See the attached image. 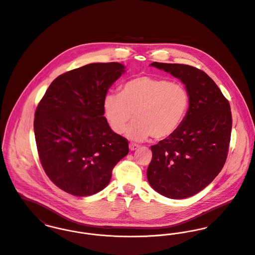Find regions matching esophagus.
<instances>
[{
  "label": "esophagus",
  "instance_id": "obj_1",
  "mask_svg": "<svg viewBox=\"0 0 255 255\" xmlns=\"http://www.w3.org/2000/svg\"><path fill=\"white\" fill-rule=\"evenodd\" d=\"M139 147H140V145L137 144V143H134V142H130V144H129L130 150H136V149L139 148Z\"/></svg>",
  "mask_w": 255,
  "mask_h": 255
}]
</instances>
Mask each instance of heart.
Returning a JSON list of instances; mask_svg holds the SVG:
<instances>
[{
  "label": "heart",
  "instance_id": "heart-1",
  "mask_svg": "<svg viewBox=\"0 0 255 255\" xmlns=\"http://www.w3.org/2000/svg\"><path fill=\"white\" fill-rule=\"evenodd\" d=\"M191 105L188 88L180 82L152 75H140L126 81L120 93H108L104 112L115 133L143 141L152 136L165 140L173 136L186 119Z\"/></svg>",
  "mask_w": 255,
  "mask_h": 255
}]
</instances>
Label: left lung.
<instances>
[{
	"label": "left lung",
	"instance_id": "1",
	"mask_svg": "<svg viewBox=\"0 0 255 255\" xmlns=\"http://www.w3.org/2000/svg\"><path fill=\"white\" fill-rule=\"evenodd\" d=\"M188 88L191 105L185 121L168 139L151 145L149 185L169 198L192 197L219 174L226 162L232 131L230 104L218 86L197 67L152 62Z\"/></svg>",
	"mask_w": 255,
	"mask_h": 255
}]
</instances>
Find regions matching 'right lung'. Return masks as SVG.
<instances>
[{
  "mask_svg": "<svg viewBox=\"0 0 255 255\" xmlns=\"http://www.w3.org/2000/svg\"><path fill=\"white\" fill-rule=\"evenodd\" d=\"M124 72L118 62L90 63L49 86L34 118L39 159L60 190L87 197L105 189L113 169L129 152L128 140L104 116V98Z\"/></svg>",
  "mask_w": 255,
  "mask_h": 255,
  "instance_id": "right-lung-1",
  "label": "right lung"
}]
</instances>
